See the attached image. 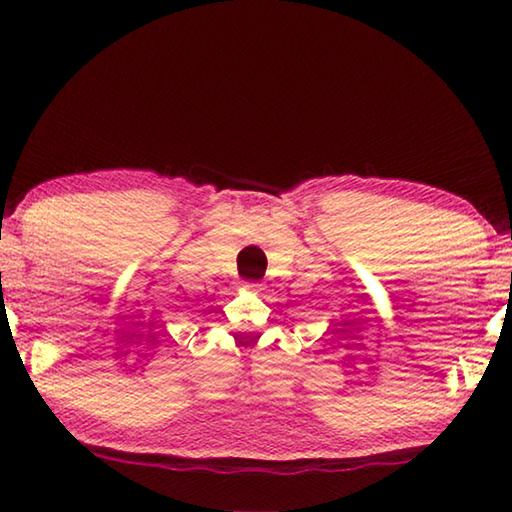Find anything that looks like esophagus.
Instances as JSON below:
<instances>
[{"label":"esophagus","mask_w":512,"mask_h":512,"mask_svg":"<svg viewBox=\"0 0 512 512\" xmlns=\"http://www.w3.org/2000/svg\"><path fill=\"white\" fill-rule=\"evenodd\" d=\"M244 289H248L250 293H257L259 291V284H255V282H246V287Z\"/></svg>","instance_id":"34e87169"}]
</instances>
